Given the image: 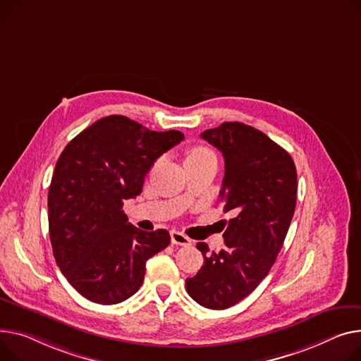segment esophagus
<instances>
[{"label":"esophagus","mask_w":361,"mask_h":361,"mask_svg":"<svg viewBox=\"0 0 361 361\" xmlns=\"http://www.w3.org/2000/svg\"><path fill=\"white\" fill-rule=\"evenodd\" d=\"M171 243L174 245H181V247H190L191 245V239L185 236L184 233L178 231H171Z\"/></svg>","instance_id":"esophagus-1"}]
</instances>
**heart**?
<instances>
[{
  "mask_svg": "<svg viewBox=\"0 0 361 361\" xmlns=\"http://www.w3.org/2000/svg\"><path fill=\"white\" fill-rule=\"evenodd\" d=\"M206 155H212V152L203 147H196V148H191L188 152H187V159H196V158H202V157H206Z\"/></svg>",
  "mask_w": 361,
  "mask_h": 361,
  "instance_id": "heart-1",
  "label": "heart"
}]
</instances>
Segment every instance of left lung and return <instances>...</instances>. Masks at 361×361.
<instances>
[{
    "label": "left lung",
    "instance_id": "left-lung-1",
    "mask_svg": "<svg viewBox=\"0 0 361 361\" xmlns=\"http://www.w3.org/2000/svg\"><path fill=\"white\" fill-rule=\"evenodd\" d=\"M225 159L221 200L231 212L225 250L209 254L185 280L187 293L209 309H226L247 298L273 267L289 231L298 193L296 166L289 152L267 135L239 122H225L200 135Z\"/></svg>",
    "mask_w": 361,
    "mask_h": 361
}]
</instances>
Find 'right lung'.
<instances>
[{"label": "right lung", "instance_id": "obj_1", "mask_svg": "<svg viewBox=\"0 0 361 361\" xmlns=\"http://www.w3.org/2000/svg\"><path fill=\"white\" fill-rule=\"evenodd\" d=\"M184 139L125 116H107L72 139L52 176L47 212L58 267L85 299L114 305L142 286L147 261L170 244L165 229L140 231L123 202L142 193L154 162Z\"/></svg>", "mask_w": 361, "mask_h": 361}]
</instances>
